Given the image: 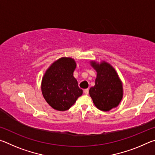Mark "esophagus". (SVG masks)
Returning a JSON list of instances; mask_svg holds the SVG:
<instances>
[{
	"label": "esophagus",
	"mask_w": 155,
	"mask_h": 155,
	"mask_svg": "<svg viewBox=\"0 0 155 155\" xmlns=\"http://www.w3.org/2000/svg\"><path fill=\"white\" fill-rule=\"evenodd\" d=\"M84 94H86V95H87L89 94V89H85V90H84Z\"/></svg>",
	"instance_id": "1"
}]
</instances>
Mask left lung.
Here are the masks:
<instances>
[{
  "label": "left lung",
  "instance_id": "1",
  "mask_svg": "<svg viewBox=\"0 0 155 155\" xmlns=\"http://www.w3.org/2000/svg\"><path fill=\"white\" fill-rule=\"evenodd\" d=\"M91 65L97 72L95 85L90 89V95L95 106L100 110L108 111L118 105L123 95L121 81L111 65L95 61Z\"/></svg>",
  "mask_w": 155,
  "mask_h": 155
}]
</instances>
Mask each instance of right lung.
Returning a JSON list of instances; mask_svg holds the SVG:
<instances>
[{
  "mask_svg": "<svg viewBox=\"0 0 155 155\" xmlns=\"http://www.w3.org/2000/svg\"><path fill=\"white\" fill-rule=\"evenodd\" d=\"M76 68L74 60L63 57L52 64L44 74L41 91L44 99L58 111L69 109L75 103L83 90L73 76Z\"/></svg>",
  "mask_w": 155,
  "mask_h": 155,
  "instance_id": "add662e5",
  "label": "right lung"
}]
</instances>
